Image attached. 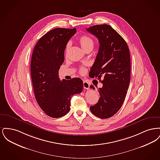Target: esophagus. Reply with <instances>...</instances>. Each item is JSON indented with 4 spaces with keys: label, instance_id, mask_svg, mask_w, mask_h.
Instances as JSON below:
<instances>
[{
    "label": "esophagus",
    "instance_id": "obj_1",
    "mask_svg": "<svg viewBox=\"0 0 160 160\" xmlns=\"http://www.w3.org/2000/svg\"><path fill=\"white\" fill-rule=\"evenodd\" d=\"M89 86H90V84H89V83L88 82H86V81H84V89H89Z\"/></svg>",
    "mask_w": 160,
    "mask_h": 160
}]
</instances>
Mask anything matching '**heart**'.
<instances>
[{
  "label": "heart",
  "mask_w": 160,
  "mask_h": 160,
  "mask_svg": "<svg viewBox=\"0 0 160 160\" xmlns=\"http://www.w3.org/2000/svg\"><path fill=\"white\" fill-rule=\"evenodd\" d=\"M78 41L80 45L85 52H87L88 50H92L94 46V41L93 39L91 37L88 35L80 36L78 39ZM70 46H71V43L68 42L65 47V55H67V54L68 53ZM79 72L82 74H84L85 72V69L84 68H81L79 70Z\"/></svg>",
  "instance_id": "obj_1"
}]
</instances>
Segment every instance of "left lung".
<instances>
[{"label":"left lung","instance_id":"obj_1","mask_svg":"<svg viewBox=\"0 0 160 160\" xmlns=\"http://www.w3.org/2000/svg\"><path fill=\"white\" fill-rule=\"evenodd\" d=\"M86 30L98 38L99 43L89 76L98 78L102 83V87L98 89L99 100L90 110L97 117L107 119L119 111L126 97L131 76L129 48L111 26L98 24ZM90 88L95 90L93 85Z\"/></svg>","mask_w":160,"mask_h":160}]
</instances>
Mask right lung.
<instances>
[{"label": "right lung", "instance_id": "1", "mask_svg": "<svg viewBox=\"0 0 160 160\" xmlns=\"http://www.w3.org/2000/svg\"><path fill=\"white\" fill-rule=\"evenodd\" d=\"M76 32V28L49 31L39 39L32 53L31 74L35 97L41 108L51 118L67 114L72 96L83 91L82 79L61 81L59 77L65 47Z\"/></svg>", "mask_w": 160, "mask_h": 160}]
</instances>
